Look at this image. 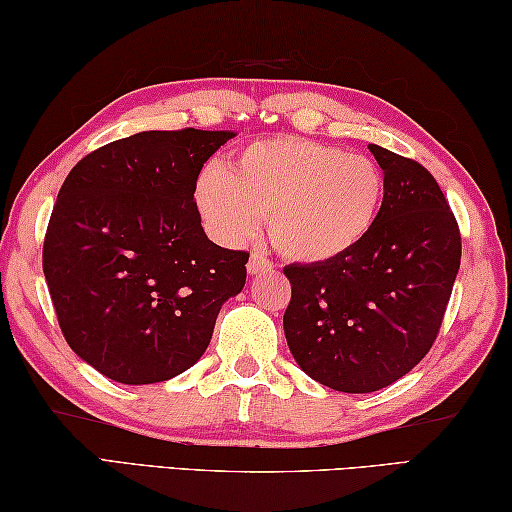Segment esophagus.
Listing matches in <instances>:
<instances>
[{
    "label": "esophagus",
    "mask_w": 512,
    "mask_h": 512,
    "mask_svg": "<svg viewBox=\"0 0 512 512\" xmlns=\"http://www.w3.org/2000/svg\"><path fill=\"white\" fill-rule=\"evenodd\" d=\"M266 268H271V262L262 255V253H253L248 259V273H262Z\"/></svg>",
    "instance_id": "obj_1"
}]
</instances>
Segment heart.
Wrapping results in <instances>:
<instances>
[{
  "mask_svg": "<svg viewBox=\"0 0 512 512\" xmlns=\"http://www.w3.org/2000/svg\"><path fill=\"white\" fill-rule=\"evenodd\" d=\"M386 198L375 162L307 137H266L228 164H207L194 180V205L207 232L239 244L266 216L273 248L289 262L327 264L359 248Z\"/></svg>",
  "mask_w": 512,
  "mask_h": 512,
  "instance_id": "obj_1",
  "label": "heart"
}]
</instances>
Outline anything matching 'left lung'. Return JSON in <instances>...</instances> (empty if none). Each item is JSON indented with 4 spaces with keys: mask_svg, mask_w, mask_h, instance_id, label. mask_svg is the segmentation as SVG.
<instances>
[{
    "mask_svg": "<svg viewBox=\"0 0 512 512\" xmlns=\"http://www.w3.org/2000/svg\"><path fill=\"white\" fill-rule=\"evenodd\" d=\"M386 198L368 239L327 264H291L284 334L311 379L372 393L418 366L443 325L461 230L436 178L377 144Z\"/></svg>",
    "mask_w": 512,
    "mask_h": 512,
    "instance_id": "8db88e82",
    "label": "left lung"
}]
</instances>
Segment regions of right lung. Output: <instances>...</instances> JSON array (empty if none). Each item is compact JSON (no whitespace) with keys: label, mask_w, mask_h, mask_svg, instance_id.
Wrapping results in <instances>:
<instances>
[{"label":"right lung","mask_w":512,"mask_h":512,"mask_svg":"<svg viewBox=\"0 0 512 512\" xmlns=\"http://www.w3.org/2000/svg\"><path fill=\"white\" fill-rule=\"evenodd\" d=\"M228 131H146L67 173L42 246L65 341L121 384H155L203 357L246 284V250L207 239L194 180Z\"/></svg>","instance_id":"obj_1"}]
</instances>
